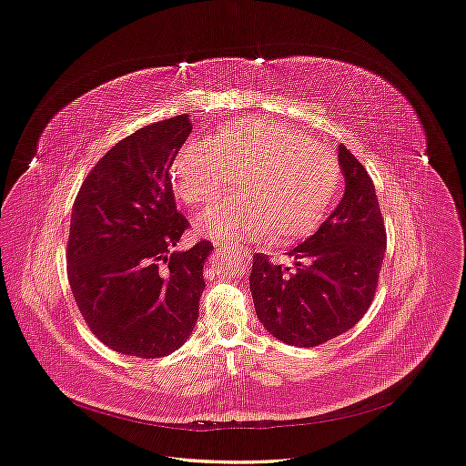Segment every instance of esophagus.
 <instances>
[{
	"label": "esophagus",
	"instance_id": "1",
	"mask_svg": "<svg viewBox=\"0 0 466 466\" xmlns=\"http://www.w3.org/2000/svg\"><path fill=\"white\" fill-rule=\"evenodd\" d=\"M215 248H217V249H225V248H227V243H223V241H215Z\"/></svg>",
	"mask_w": 466,
	"mask_h": 466
}]
</instances>
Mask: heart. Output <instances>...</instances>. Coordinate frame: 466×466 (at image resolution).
I'll return each instance as SVG.
<instances>
[{"label":"heart","mask_w":466,"mask_h":466,"mask_svg":"<svg viewBox=\"0 0 466 466\" xmlns=\"http://www.w3.org/2000/svg\"><path fill=\"white\" fill-rule=\"evenodd\" d=\"M241 171L236 198L206 211L196 228L213 239L292 241L325 218L339 183L338 158L308 134L283 122L243 118L209 137L187 141L169 167L179 198L200 208Z\"/></svg>","instance_id":"1"}]
</instances>
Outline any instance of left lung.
<instances>
[{
	"label": "left lung",
	"mask_w": 466,
	"mask_h": 466,
	"mask_svg": "<svg viewBox=\"0 0 466 466\" xmlns=\"http://www.w3.org/2000/svg\"><path fill=\"white\" fill-rule=\"evenodd\" d=\"M346 192L304 243L289 251L295 268L257 253L249 276L255 311L279 341L315 348L355 327L370 308L387 248L378 196L364 166L338 147Z\"/></svg>",
	"instance_id": "1"
}]
</instances>
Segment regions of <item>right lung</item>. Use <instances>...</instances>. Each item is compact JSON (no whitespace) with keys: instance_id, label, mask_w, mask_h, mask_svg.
<instances>
[{"instance_id":"right-lung-1","label":"right lung","mask_w":466,"mask_h":466,"mask_svg":"<svg viewBox=\"0 0 466 466\" xmlns=\"http://www.w3.org/2000/svg\"><path fill=\"white\" fill-rule=\"evenodd\" d=\"M192 132L188 115L120 139L86 176L71 211L67 278L96 338L122 355L179 350L198 321L211 241L174 251L188 220L169 167Z\"/></svg>"}]
</instances>
